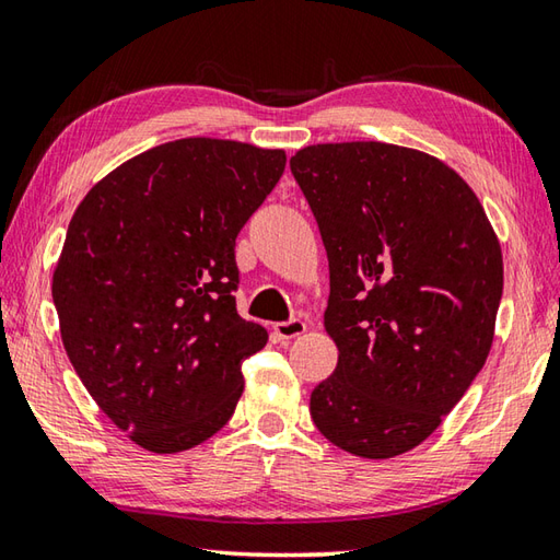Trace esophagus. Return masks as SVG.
Listing matches in <instances>:
<instances>
[{
	"mask_svg": "<svg viewBox=\"0 0 560 560\" xmlns=\"http://www.w3.org/2000/svg\"><path fill=\"white\" fill-rule=\"evenodd\" d=\"M304 331H307V324H304L302 319H290V322H278L276 324V334L284 341L298 339V336H302Z\"/></svg>",
	"mask_w": 560,
	"mask_h": 560,
	"instance_id": "1",
	"label": "esophagus"
}]
</instances>
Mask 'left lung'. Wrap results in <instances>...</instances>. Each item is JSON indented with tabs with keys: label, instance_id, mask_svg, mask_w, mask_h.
<instances>
[{
	"label": "left lung",
	"instance_id": "obj_1",
	"mask_svg": "<svg viewBox=\"0 0 560 560\" xmlns=\"http://www.w3.org/2000/svg\"><path fill=\"white\" fill-rule=\"evenodd\" d=\"M290 167L329 258L324 329L339 348L312 419L358 458L402 456L488 361L504 282L498 234L470 185L424 151L316 143Z\"/></svg>",
	"mask_w": 560,
	"mask_h": 560
}]
</instances>
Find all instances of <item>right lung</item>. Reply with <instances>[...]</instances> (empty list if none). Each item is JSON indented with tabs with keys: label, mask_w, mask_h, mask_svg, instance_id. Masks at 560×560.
<instances>
[{
	"label": "right lung",
	"mask_w": 560,
	"mask_h": 560,
	"mask_svg": "<svg viewBox=\"0 0 560 560\" xmlns=\"http://www.w3.org/2000/svg\"><path fill=\"white\" fill-rule=\"evenodd\" d=\"M284 163L282 149L171 141L114 167L70 219L50 284L60 339L145 451L195 448L234 415L241 361L268 343L236 312V236Z\"/></svg>",
	"instance_id": "right-lung-1"
}]
</instances>
